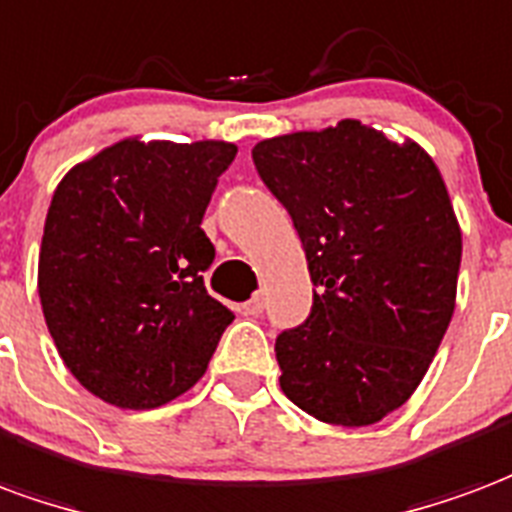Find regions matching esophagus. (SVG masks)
Wrapping results in <instances>:
<instances>
[{
  "label": "esophagus",
  "mask_w": 512,
  "mask_h": 512,
  "mask_svg": "<svg viewBox=\"0 0 512 512\" xmlns=\"http://www.w3.org/2000/svg\"><path fill=\"white\" fill-rule=\"evenodd\" d=\"M263 306H266V298L257 293V295H252V298H249L244 306H241V312H244L246 317H260V314H263Z\"/></svg>",
  "instance_id": "obj_1"
}]
</instances>
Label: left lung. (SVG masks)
<instances>
[{
    "instance_id": "1",
    "label": "left lung",
    "mask_w": 512,
    "mask_h": 512,
    "mask_svg": "<svg viewBox=\"0 0 512 512\" xmlns=\"http://www.w3.org/2000/svg\"><path fill=\"white\" fill-rule=\"evenodd\" d=\"M260 179L293 219L312 312L276 336L279 385L333 426H372L410 399L456 309L461 230L418 143L344 119L260 140Z\"/></svg>"
}]
</instances>
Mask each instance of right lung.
Segmentation results:
<instances>
[{"label": "right lung", "mask_w": 512, "mask_h": 512, "mask_svg": "<svg viewBox=\"0 0 512 512\" xmlns=\"http://www.w3.org/2000/svg\"><path fill=\"white\" fill-rule=\"evenodd\" d=\"M225 140L127 138L75 165L45 217L37 290L64 366L97 399L154 410L206 374L233 312L203 274Z\"/></svg>", "instance_id": "1"}]
</instances>
